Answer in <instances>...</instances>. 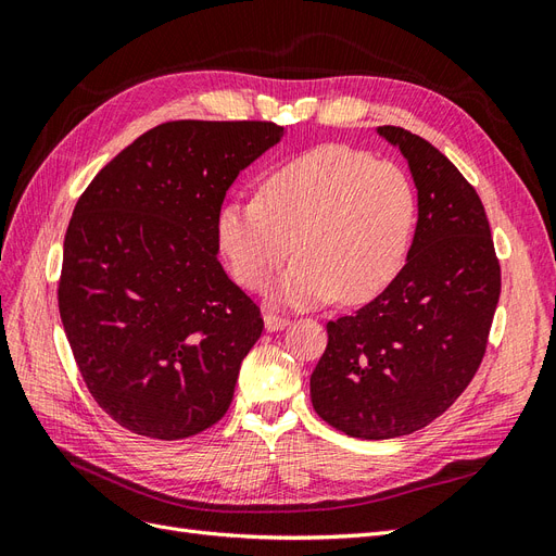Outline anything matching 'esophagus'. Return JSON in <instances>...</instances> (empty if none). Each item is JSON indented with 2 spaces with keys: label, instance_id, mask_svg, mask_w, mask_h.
<instances>
[{
  "label": "esophagus",
  "instance_id": "1",
  "mask_svg": "<svg viewBox=\"0 0 556 556\" xmlns=\"http://www.w3.org/2000/svg\"><path fill=\"white\" fill-rule=\"evenodd\" d=\"M288 325H290L288 317L274 315V313H266V315H264V329H266V331H280V329H285Z\"/></svg>",
  "mask_w": 556,
  "mask_h": 556
}]
</instances>
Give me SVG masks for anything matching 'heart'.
Listing matches in <instances>:
<instances>
[{
	"instance_id": "obj_1",
	"label": "heart",
	"mask_w": 556,
	"mask_h": 556,
	"mask_svg": "<svg viewBox=\"0 0 556 556\" xmlns=\"http://www.w3.org/2000/svg\"><path fill=\"white\" fill-rule=\"evenodd\" d=\"M417 217L413 182L401 166L345 146H323L266 176L260 199H229L215 237L231 274L262 290L294 252L274 299L317 306L380 294L406 260Z\"/></svg>"
}]
</instances>
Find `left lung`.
I'll use <instances>...</instances> for the list:
<instances>
[{
  "instance_id": "left-lung-1",
  "label": "left lung",
  "mask_w": 556,
  "mask_h": 556,
  "mask_svg": "<svg viewBox=\"0 0 556 556\" xmlns=\"http://www.w3.org/2000/svg\"><path fill=\"white\" fill-rule=\"evenodd\" d=\"M417 190L415 237L371 304L327 325L311 376L315 413L364 441L399 439L443 415L473 380L501 294V266L478 192L441 150L378 127Z\"/></svg>"
}]
</instances>
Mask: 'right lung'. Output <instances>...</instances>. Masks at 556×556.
<instances>
[{
    "mask_svg": "<svg viewBox=\"0 0 556 556\" xmlns=\"http://www.w3.org/2000/svg\"><path fill=\"white\" fill-rule=\"evenodd\" d=\"M282 134L274 123H164L78 199L62 327L90 394L131 433L178 441L227 413L264 323L217 262L215 220L231 182Z\"/></svg>",
    "mask_w": 556,
    "mask_h": 556,
    "instance_id": "1",
    "label": "right lung"
}]
</instances>
